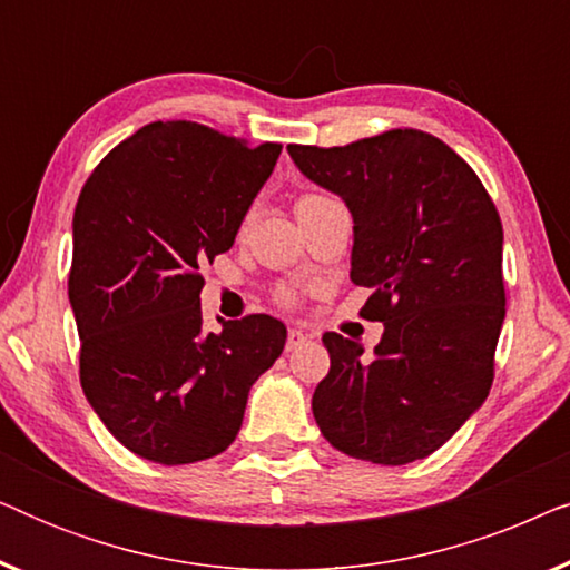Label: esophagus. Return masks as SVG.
<instances>
[{
    "mask_svg": "<svg viewBox=\"0 0 570 570\" xmlns=\"http://www.w3.org/2000/svg\"><path fill=\"white\" fill-rule=\"evenodd\" d=\"M306 342H308V334H303V330H295V326H293V330L287 332L285 350H287V353H293V350H298L301 345H306Z\"/></svg>",
    "mask_w": 570,
    "mask_h": 570,
    "instance_id": "obj_1",
    "label": "esophagus"
}]
</instances>
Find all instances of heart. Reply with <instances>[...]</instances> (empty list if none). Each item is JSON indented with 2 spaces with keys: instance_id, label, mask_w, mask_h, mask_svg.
Listing matches in <instances>:
<instances>
[{
  "instance_id": "1",
  "label": "heart",
  "mask_w": 570,
  "mask_h": 570,
  "mask_svg": "<svg viewBox=\"0 0 570 570\" xmlns=\"http://www.w3.org/2000/svg\"><path fill=\"white\" fill-rule=\"evenodd\" d=\"M322 199H330V197H322V194H303V197L295 202V207H306V205H314V202H322ZM279 301L283 303H293V293L291 291H279Z\"/></svg>"
}]
</instances>
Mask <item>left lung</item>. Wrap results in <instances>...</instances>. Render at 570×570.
I'll list each match as a JSON object with an SVG mask.
<instances>
[{"label": "left lung", "instance_id": "8db88e82", "mask_svg": "<svg viewBox=\"0 0 570 570\" xmlns=\"http://www.w3.org/2000/svg\"><path fill=\"white\" fill-rule=\"evenodd\" d=\"M301 174L353 215L350 279L384 324L373 357L324 334L330 373L311 410L342 454L407 464L485 402L505 316L503 225L478 174L439 137L392 129L345 147L287 145Z\"/></svg>", "mask_w": 570, "mask_h": 570}]
</instances>
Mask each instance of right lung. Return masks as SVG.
Wrapping results in <instances>:
<instances>
[{
  "mask_svg": "<svg viewBox=\"0 0 570 570\" xmlns=\"http://www.w3.org/2000/svg\"><path fill=\"white\" fill-rule=\"evenodd\" d=\"M279 150L197 121H153L82 186L69 269L80 384L137 456L174 466L220 454L248 389L283 353L277 318H220L207 332L199 306V267L233 246Z\"/></svg>",
  "mask_w": 570,
  "mask_h": 570,
  "instance_id": "obj_1",
  "label": "right lung"
}]
</instances>
